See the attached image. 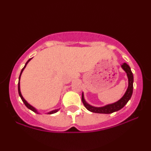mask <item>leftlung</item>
I'll return each instance as SVG.
<instances>
[{
    "instance_id": "obj_1",
    "label": "left lung",
    "mask_w": 151,
    "mask_h": 151,
    "mask_svg": "<svg viewBox=\"0 0 151 151\" xmlns=\"http://www.w3.org/2000/svg\"><path fill=\"white\" fill-rule=\"evenodd\" d=\"M121 67L127 74L128 79H129V86L126 90L125 94L123 96V97L120 100L115 102L114 104H111L106 105L102 107H95L89 105L87 104L84 100V93H82V96H81V101L83 102V104L86 107L87 110L89 111L93 112V113H97V114H111L114 112L120 110L125 106L127 102L129 101L131 99V96L133 93V75L132 72H131V68L129 65L126 63H124L121 65Z\"/></svg>"
}]
</instances>
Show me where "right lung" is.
I'll list each match as a JSON object with an SVG mask.
<instances>
[{"label": "right lung", "instance_id": "add662e5", "mask_svg": "<svg viewBox=\"0 0 151 151\" xmlns=\"http://www.w3.org/2000/svg\"><path fill=\"white\" fill-rule=\"evenodd\" d=\"M32 58H30V59H29L28 60H27V62H26V64L25 65V66H24V67L22 69V70H21V72H20V77H19V81H18V93H19V95H20V98H21V99H22V101H23V103L25 104V105L27 107V108H28L29 109H30L31 111H34L35 113H37V114H38V112H37V109H36L35 108H34L33 106H31L30 104H29L28 103H27V101H25V99L23 98V96H22V94H21V92H20V76H21V74H22V72H23V70H24V69L25 68V67H26V65H27V64L30 61V60ZM58 110L59 109H55V110H53V111H50V112H49V114H55V113H56V112H58Z\"/></svg>", "mask_w": 151, "mask_h": 151}]
</instances>
